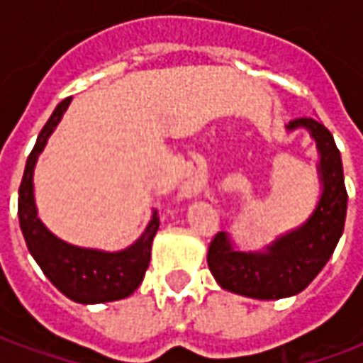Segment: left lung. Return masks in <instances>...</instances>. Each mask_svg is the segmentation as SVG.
<instances>
[{
    "mask_svg": "<svg viewBox=\"0 0 363 363\" xmlns=\"http://www.w3.org/2000/svg\"><path fill=\"white\" fill-rule=\"evenodd\" d=\"M305 126L317 142L320 153L319 173L323 194L319 206L296 231L276 239L267 252L233 251L225 233L213 237L208 249V268L221 288L255 297L280 299L303 291L333 257L344 231L346 186L342 161L328 128L315 118H296L288 130Z\"/></svg>",
    "mask_w": 363,
    "mask_h": 363,
    "instance_id": "obj_1",
    "label": "left lung"
}]
</instances>
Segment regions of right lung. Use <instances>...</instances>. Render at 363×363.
<instances>
[{
  "label": "right lung",
  "mask_w": 363,
  "mask_h": 363,
  "mask_svg": "<svg viewBox=\"0 0 363 363\" xmlns=\"http://www.w3.org/2000/svg\"><path fill=\"white\" fill-rule=\"evenodd\" d=\"M72 96L64 99L52 112L48 122L38 134L35 147L28 153L23 181L19 186V223L30 255L46 278L56 288L77 303H104L116 301L134 294L142 284L151 260V243L159 229L157 213H153L143 235L126 251L101 252L64 243L44 228L36 216L33 194V169L38 153L58 126Z\"/></svg>",
  "instance_id": "1"
}]
</instances>
